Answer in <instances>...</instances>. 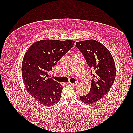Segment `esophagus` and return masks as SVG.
I'll return each instance as SVG.
<instances>
[{"instance_id": "34e87169", "label": "esophagus", "mask_w": 133, "mask_h": 133, "mask_svg": "<svg viewBox=\"0 0 133 133\" xmlns=\"http://www.w3.org/2000/svg\"><path fill=\"white\" fill-rule=\"evenodd\" d=\"M70 85H71V86H77L78 84V82H75V83H71V82H69V83Z\"/></svg>"}]
</instances>
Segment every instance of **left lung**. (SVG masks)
<instances>
[{"mask_svg":"<svg viewBox=\"0 0 133 133\" xmlns=\"http://www.w3.org/2000/svg\"><path fill=\"white\" fill-rule=\"evenodd\" d=\"M76 46L94 72L91 71L93 78L90 92L79 99L84 103H94L108 92L114 83L116 75L114 59L104 45L93 39L76 42Z\"/></svg>","mask_w":133,"mask_h":133,"instance_id":"obj_1","label":"left lung"}]
</instances>
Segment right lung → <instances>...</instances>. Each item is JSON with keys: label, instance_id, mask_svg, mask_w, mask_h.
Returning <instances> with one entry per match:
<instances>
[{"label": "right lung", "instance_id": "add662e5", "mask_svg": "<svg viewBox=\"0 0 133 133\" xmlns=\"http://www.w3.org/2000/svg\"><path fill=\"white\" fill-rule=\"evenodd\" d=\"M74 41L41 40L33 43L25 54L22 74L27 92L46 106H51L60 100L63 87L49 78L48 72L71 49Z\"/></svg>", "mask_w": 133, "mask_h": 133}]
</instances>
